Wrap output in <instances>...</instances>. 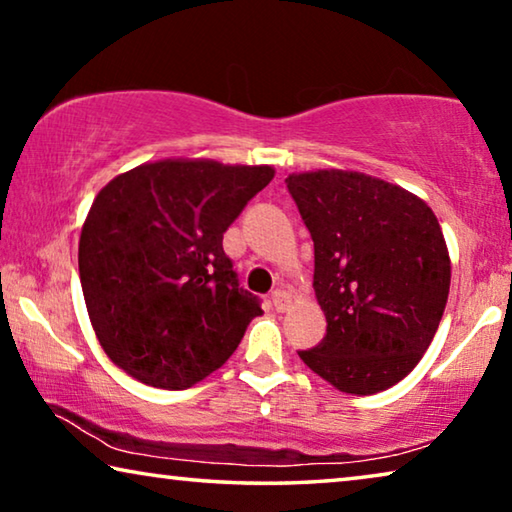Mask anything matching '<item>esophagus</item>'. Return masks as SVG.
I'll return each instance as SVG.
<instances>
[{"label":"esophagus","mask_w":512,"mask_h":512,"mask_svg":"<svg viewBox=\"0 0 512 512\" xmlns=\"http://www.w3.org/2000/svg\"><path fill=\"white\" fill-rule=\"evenodd\" d=\"M271 300H273V307L278 312H285L287 307H289V303H291L289 294H287V291H282V289H275L273 294H271Z\"/></svg>","instance_id":"1"}]
</instances>
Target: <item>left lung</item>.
<instances>
[{"instance_id":"1","label":"left lung","mask_w":512,"mask_h":512,"mask_svg":"<svg viewBox=\"0 0 512 512\" xmlns=\"http://www.w3.org/2000/svg\"><path fill=\"white\" fill-rule=\"evenodd\" d=\"M287 189L314 241V294L326 337L298 351L346 394H376L417 367L440 326L451 259L433 209L355 170H310Z\"/></svg>"}]
</instances>
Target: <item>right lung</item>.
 I'll list each match as a JSON object with an SVG mask.
<instances>
[{"label": "right lung", "instance_id": "1", "mask_svg": "<svg viewBox=\"0 0 512 512\" xmlns=\"http://www.w3.org/2000/svg\"><path fill=\"white\" fill-rule=\"evenodd\" d=\"M214 159L141 164L97 193L79 278L97 342L145 385L186 389L221 369L262 314L239 287L223 232L273 180Z\"/></svg>", "mask_w": 512, "mask_h": 512}]
</instances>
